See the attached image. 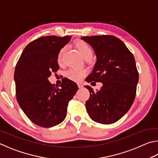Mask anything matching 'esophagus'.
Returning a JSON list of instances; mask_svg holds the SVG:
<instances>
[{
  "mask_svg": "<svg viewBox=\"0 0 158 158\" xmlns=\"http://www.w3.org/2000/svg\"><path fill=\"white\" fill-rule=\"evenodd\" d=\"M78 87L79 88H82L83 87H84V85H83L81 84H78Z\"/></svg>",
  "mask_w": 158,
  "mask_h": 158,
  "instance_id": "esophagus-1",
  "label": "esophagus"
}]
</instances>
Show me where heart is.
Returning <instances> with one entry per match:
<instances>
[{"label":"heart","instance_id":"1","mask_svg":"<svg viewBox=\"0 0 158 158\" xmlns=\"http://www.w3.org/2000/svg\"><path fill=\"white\" fill-rule=\"evenodd\" d=\"M76 47L85 59L92 58L93 55V50L88 43L84 41H79L76 43ZM65 50H66V47L64 46L59 51L58 55H57V61L59 64H61L63 61V56H64ZM85 73L86 72L84 69L72 68L65 72V76L74 81H79Z\"/></svg>","mask_w":158,"mask_h":158}]
</instances>
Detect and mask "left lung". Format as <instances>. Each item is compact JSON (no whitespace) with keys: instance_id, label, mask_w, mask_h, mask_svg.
I'll list each match as a JSON object with an SVG mask.
<instances>
[{"instance_id":"1","label":"left lung","mask_w":158,"mask_h":158,"mask_svg":"<svg viewBox=\"0 0 158 158\" xmlns=\"http://www.w3.org/2000/svg\"><path fill=\"white\" fill-rule=\"evenodd\" d=\"M81 39L91 45L97 57L85 81L102 84L97 91L85 85L90 92L85 102L88 115L97 123L113 124L127 113L135 97L139 75L135 58L124 43L114 36H83Z\"/></svg>"}]
</instances>
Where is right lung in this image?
<instances>
[{
	"label": "right lung",
	"mask_w": 158,
	"mask_h": 158,
	"mask_svg": "<svg viewBox=\"0 0 158 158\" xmlns=\"http://www.w3.org/2000/svg\"><path fill=\"white\" fill-rule=\"evenodd\" d=\"M71 36H48L30 43L14 71L16 99L24 113L34 124L44 128L59 124L66 117L68 103L78 90L75 82L64 78L59 88L48 78L59 70L57 55Z\"/></svg>",
	"instance_id": "add662e5"
}]
</instances>
